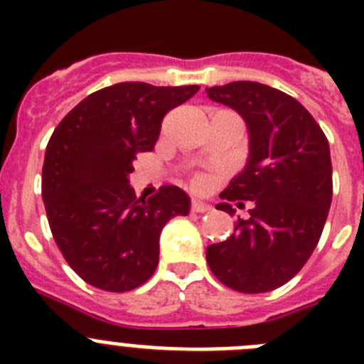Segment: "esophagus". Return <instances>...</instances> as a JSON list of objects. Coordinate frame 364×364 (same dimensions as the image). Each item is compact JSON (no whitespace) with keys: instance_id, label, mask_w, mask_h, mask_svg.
<instances>
[{"instance_id":"1","label":"esophagus","mask_w":364,"mask_h":364,"mask_svg":"<svg viewBox=\"0 0 364 364\" xmlns=\"http://www.w3.org/2000/svg\"><path fill=\"white\" fill-rule=\"evenodd\" d=\"M191 211L193 213H208V211H211V205L205 204V202H202V200H193Z\"/></svg>"}]
</instances>
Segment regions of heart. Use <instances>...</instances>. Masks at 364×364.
<instances>
[{"instance_id":"1","label":"heart","mask_w":364,"mask_h":364,"mask_svg":"<svg viewBox=\"0 0 364 364\" xmlns=\"http://www.w3.org/2000/svg\"><path fill=\"white\" fill-rule=\"evenodd\" d=\"M202 184H204V180H202L200 176H195V178L191 180V186H193V188H195V189H200Z\"/></svg>"}]
</instances>
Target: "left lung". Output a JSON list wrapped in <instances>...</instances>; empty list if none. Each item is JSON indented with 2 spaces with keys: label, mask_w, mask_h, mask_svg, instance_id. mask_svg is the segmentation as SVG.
<instances>
[{
  "label": "left lung",
  "mask_w": 364,
  "mask_h": 364,
  "mask_svg": "<svg viewBox=\"0 0 364 364\" xmlns=\"http://www.w3.org/2000/svg\"><path fill=\"white\" fill-rule=\"evenodd\" d=\"M205 91L246 122L250 159L220 197L252 205L230 239L208 246L205 260L231 290L272 291L301 272L319 242L333 193L330 146L310 112L279 89L231 82ZM217 210L235 213L226 202Z\"/></svg>",
  "instance_id": "8db88e82"
}]
</instances>
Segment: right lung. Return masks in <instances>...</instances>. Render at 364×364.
<instances>
[{"label":"right lung","instance_id":"obj_1","mask_svg":"<svg viewBox=\"0 0 364 364\" xmlns=\"http://www.w3.org/2000/svg\"><path fill=\"white\" fill-rule=\"evenodd\" d=\"M198 85L124 82L82 100L54 129L45 151L41 197L67 264L105 291H129L159 266L160 231L189 213V197L162 186L136 198L129 186L138 153L151 151L162 120Z\"/></svg>","mask_w":364,"mask_h":364}]
</instances>
